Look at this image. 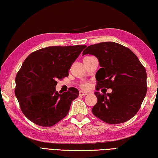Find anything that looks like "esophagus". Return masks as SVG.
Segmentation results:
<instances>
[{
    "mask_svg": "<svg viewBox=\"0 0 158 158\" xmlns=\"http://www.w3.org/2000/svg\"><path fill=\"white\" fill-rule=\"evenodd\" d=\"M79 94H80V95H81V96H86V95L89 94V92L81 90V91H80V92H79Z\"/></svg>",
    "mask_w": 158,
    "mask_h": 158,
    "instance_id": "obj_1",
    "label": "esophagus"
}]
</instances>
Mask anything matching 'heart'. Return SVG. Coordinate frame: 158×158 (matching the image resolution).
<instances>
[{"label":"heart","mask_w":158,"mask_h":158,"mask_svg":"<svg viewBox=\"0 0 158 158\" xmlns=\"http://www.w3.org/2000/svg\"><path fill=\"white\" fill-rule=\"evenodd\" d=\"M81 87H82V88H87V87H88V85H87V83H82L81 85Z\"/></svg>","instance_id":"b5f03b06"}]
</instances>
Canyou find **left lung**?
<instances>
[{"label":"left lung","mask_w":158,"mask_h":158,"mask_svg":"<svg viewBox=\"0 0 158 158\" xmlns=\"http://www.w3.org/2000/svg\"><path fill=\"white\" fill-rule=\"evenodd\" d=\"M96 56L101 69L96 73L97 90L111 88V93L95 92L97 103L92 113L108 124L125 123L138 112L147 92L146 69L130 49L113 42L88 46L82 55Z\"/></svg>","instance_id":"obj_1"}]
</instances>
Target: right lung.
<instances>
[{
  "label": "right lung",
  "instance_id": "add662e5",
  "mask_svg": "<svg viewBox=\"0 0 158 158\" xmlns=\"http://www.w3.org/2000/svg\"><path fill=\"white\" fill-rule=\"evenodd\" d=\"M86 45L52 46L33 52L18 71L15 93L28 120L42 127L55 125L66 117L79 91H56V80L69 76L71 64Z\"/></svg>",
  "mask_w": 158,
  "mask_h": 158
}]
</instances>
